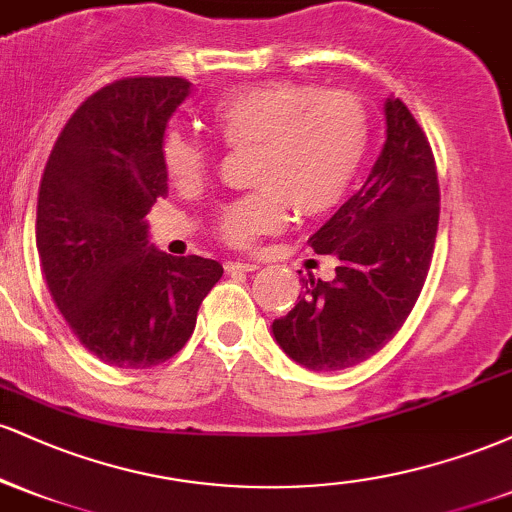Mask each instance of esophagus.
<instances>
[{"mask_svg":"<svg viewBox=\"0 0 512 512\" xmlns=\"http://www.w3.org/2000/svg\"><path fill=\"white\" fill-rule=\"evenodd\" d=\"M260 267L257 262H240V260H231L226 262V272L236 274V272H255V269Z\"/></svg>","mask_w":512,"mask_h":512,"instance_id":"1","label":"esophagus"}]
</instances>
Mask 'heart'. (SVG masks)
<instances>
[{
  "label": "heart",
  "instance_id": "1",
  "mask_svg": "<svg viewBox=\"0 0 512 512\" xmlns=\"http://www.w3.org/2000/svg\"><path fill=\"white\" fill-rule=\"evenodd\" d=\"M211 125L226 146H250L252 185L260 190L221 209L216 233L233 248L279 231L289 204L303 216L337 207L368 151V113L354 93L322 91L303 81H264L236 88L211 105ZM161 158L175 185H197L209 149L180 129L163 137Z\"/></svg>",
  "mask_w": 512,
  "mask_h": 512
}]
</instances>
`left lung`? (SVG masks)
<instances>
[{
	"mask_svg": "<svg viewBox=\"0 0 512 512\" xmlns=\"http://www.w3.org/2000/svg\"><path fill=\"white\" fill-rule=\"evenodd\" d=\"M385 125L368 180L308 240L317 255L337 260V274L305 276L298 303L272 322L276 344L310 370L356 366L383 349L431 267L440 214L431 144L395 96L385 101Z\"/></svg>",
	"mask_w": 512,
	"mask_h": 512,
	"instance_id": "obj_1",
	"label": "left lung"
}]
</instances>
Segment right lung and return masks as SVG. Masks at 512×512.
<instances>
[{"label": "right lung", "instance_id": "obj_1", "mask_svg": "<svg viewBox=\"0 0 512 512\" xmlns=\"http://www.w3.org/2000/svg\"><path fill=\"white\" fill-rule=\"evenodd\" d=\"M190 86L180 76L103 86L69 117L40 180L35 245L52 301L76 339L117 368L178 354L223 274L216 260L156 250L144 221L168 195L163 134Z\"/></svg>", "mask_w": 512, "mask_h": 512}]
</instances>
